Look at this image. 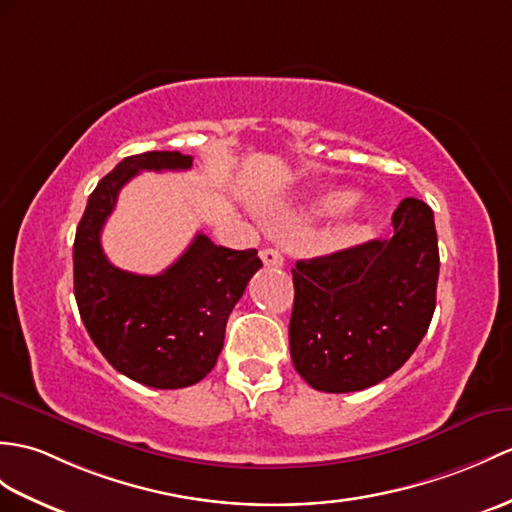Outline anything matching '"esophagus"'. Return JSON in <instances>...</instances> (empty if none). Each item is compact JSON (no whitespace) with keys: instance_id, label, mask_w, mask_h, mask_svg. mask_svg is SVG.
Wrapping results in <instances>:
<instances>
[{"instance_id":"esophagus-1","label":"esophagus","mask_w":512,"mask_h":512,"mask_svg":"<svg viewBox=\"0 0 512 512\" xmlns=\"http://www.w3.org/2000/svg\"><path fill=\"white\" fill-rule=\"evenodd\" d=\"M259 257H261V261H264V264L270 266V268H281V266H283V257H281V253L277 251V248H264V251L259 253Z\"/></svg>"}]
</instances>
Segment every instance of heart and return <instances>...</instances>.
<instances>
[{
  "label": "heart",
  "mask_w": 512,
  "mask_h": 512,
  "mask_svg": "<svg viewBox=\"0 0 512 512\" xmlns=\"http://www.w3.org/2000/svg\"><path fill=\"white\" fill-rule=\"evenodd\" d=\"M351 202V194L347 189H320L310 200H307V211L314 216H334ZM371 207L362 205L353 211L355 224H364L371 220Z\"/></svg>",
  "instance_id": "heart-1"
}]
</instances>
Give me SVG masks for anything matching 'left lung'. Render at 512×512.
Returning a JSON list of instances; mask_svg holds the SVG:
<instances>
[{
	"mask_svg": "<svg viewBox=\"0 0 512 512\" xmlns=\"http://www.w3.org/2000/svg\"><path fill=\"white\" fill-rule=\"evenodd\" d=\"M392 227L388 240L299 259L292 268L290 355L316 390L379 384L406 364L432 323L441 268L434 213L406 198Z\"/></svg>",
	"mask_w": 512,
	"mask_h": 512,
	"instance_id": "8db88e82",
	"label": "left lung"
}]
</instances>
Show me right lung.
<instances>
[{"label": "right lung", "mask_w": 512, "mask_h": 512, "mask_svg": "<svg viewBox=\"0 0 512 512\" xmlns=\"http://www.w3.org/2000/svg\"><path fill=\"white\" fill-rule=\"evenodd\" d=\"M189 168L192 157L176 150L126 157L91 192L74 242V294L93 344L115 371L161 390L207 377L229 314L261 268L255 248L231 251L202 233L161 275H135L106 259L100 233L130 178Z\"/></svg>", "instance_id": "1"}]
</instances>
